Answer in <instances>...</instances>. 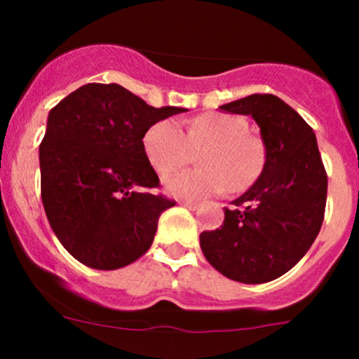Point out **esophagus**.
Instances as JSON below:
<instances>
[{"label": "esophagus", "mask_w": 359, "mask_h": 359, "mask_svg": "<svg viewBox=\"0 0 359 359\" xmlns=\"http://www.w3.org/2000/svg\"><path fill=\"white\" fill-rule=\"evenodd\" d=\"M180 205L187 206V208H191V210H196L198 206H200L198 203H194V201H180Z\"/></svg>", "instance_id": "esophagus-1"}]
</instances>
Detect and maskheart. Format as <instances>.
I'll use <instances>...</instances> for the list:
<instances>
[{
    "label": "heart",
    "instance_id": "b5f03b06",
    "mask_svg": "<svg viewBox=\"0 0 359 359\" xmlns=\"http://www.w3.org/2000/svg\"><path fill=\"white\" fill-rule=\"evenodd\" d=\"M144 151L158 173L186 165L198 153L201 166L182 170L163 180L166 193L177 198L200 200L210 194L245 191L260 175L264 146L247 132L245 121L222 112H205L189 119L182 132L173 119H161L144 135Z\"/></svg>",
    "mask_w": 359,
    "mask_h": 359
}]
</instances>
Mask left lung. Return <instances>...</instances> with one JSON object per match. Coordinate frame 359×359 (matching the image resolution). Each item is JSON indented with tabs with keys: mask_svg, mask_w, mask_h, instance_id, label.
<instances>
[{
	"mask_svg": "<svg viewBox=\"0 0 359 359\" xmlns=\"http://www.w3.org/2000/svg\"><path fill=\"white\" fill-rule=\"evenodd\" d=\"M220 109L255 119L266 163L255 184L224 210L222 226L200 234L203 255L229 280L267 283L290 271L316 240L327 172L313 128L276 95L253 93Z\"/></svg>",
	"mask_w": 359,
	"mask_h": 359,
	"instance_id": "8db88e82",
	"label": "left lung"
}]
</instances>
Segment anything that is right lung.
Wrapping results in <instances>:
<instances>
[{"label":"right lung","mask_w":359,"mask_h":359,"mask_svg":"<svg viewBox=\"0 0 359 359\" xmlns=\"http://www.w3.org/2000/svg\"><path fill=\"white\" fill-rule=\"evenodd\" d=\"M184 107H153L116 83H88L48 114L39 146L41 200L62 247L85 266L112 271L153 245L175 201L151 194L159 179L144 151L154 123Z\"/></svg>","instance_id":"1"}]
</instances>
